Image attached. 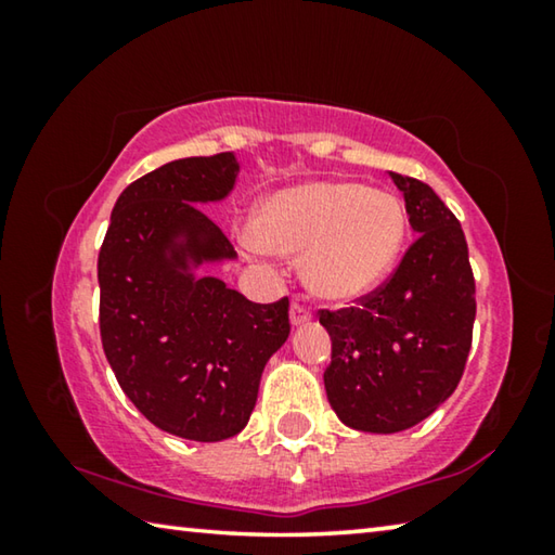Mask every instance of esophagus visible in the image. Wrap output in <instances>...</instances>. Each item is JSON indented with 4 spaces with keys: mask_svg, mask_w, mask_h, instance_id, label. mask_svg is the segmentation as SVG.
<instances>
[{
    "mask_svg": "<svg viewBox=\"0 0 555 555\" xmlns=\"http://www.w3.org/2000/svg\"><path fill=\"white\" fill-rule=\"evenodd\" d=\"M308 321H311V308L300 304V300H294V304H291V325L298 327Z\"/></svg>",
    "mask_w": 555,
    "mask_h": 555,
    "instance_id": "1",
    "label": "esophagus"
}]
</instances>
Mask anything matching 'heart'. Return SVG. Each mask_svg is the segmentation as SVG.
I'll use <instances>...</instances> for the list:
<instances>
[{"instance_id": "heart-1", "label": "heart", "mask_w": 555, "mask_h": 555, "mask_svg": "<svg viewBox=\"0 0 555 555\" xmlns=\"http://www.w3.org/2000/svg\"><path fill=\"white\" fill-rule=\"evenodd\" d=\"M403 237L406 212L397 195L357 183L318 181L286 188L261 203L247 247L281 255L308 250V288L331 300H352L387 279Z\"/></svg>"}]
</instances>
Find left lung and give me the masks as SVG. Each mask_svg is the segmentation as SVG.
<instances>
[{
    "label": "left lung",
    "instance_id": "obj_1",
    "mask_svg": "<svg viewBox=\"0 0 555 555\" xmlns=\"http://www.w3.org/2000/svg\"><path fill=\"white\" fill-rule=\"evenodd\" d=\"M389 176L406 201L416 242L357 306L321 311L333 340L323 374L327 401L345 426L364 434L416 426L455 391L477 308L457 218L424 181Z\"/></svg>",
    "mask_w": 555,
    "mask_h": 555
}]
</instances>
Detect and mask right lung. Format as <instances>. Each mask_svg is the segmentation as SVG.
Instances as JSON below:
<instances>
[{
	"instance_id": "right-lung-1",
	"label": "right lung",
	"mask_w": 555,
	"mask_h": 555,
	"mask_svg": "<svg viewBox=\"0 0 555 555\" xmlns=\"http://www.w3.org/2000/svg\"><path fill=\"white\" fill-rule=\"evenodd\" d=\"M232 152L178 158L129 183L98 257L100 337L129 401L156 428L215 443L255 411L264 364L291 333L288 298L251 304L205 261L234 247L198 205L228 195Z\"/></svg>"
}]
</instances>
